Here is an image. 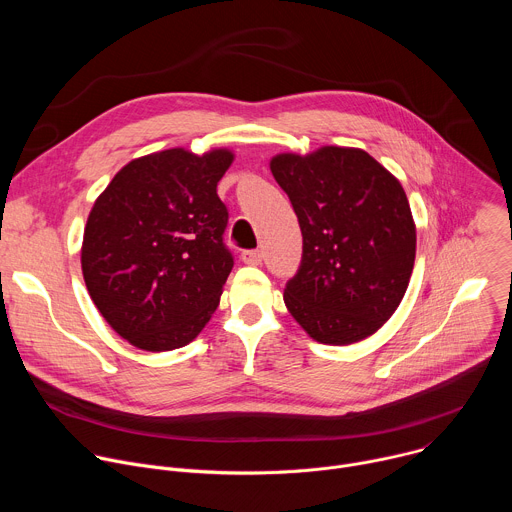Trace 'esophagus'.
Returning a JSON list of instances; mask_svg holds the SVG:
<instances>
[{
	"instance_id": "34e87169",
	"label": "esophagus",
	"mask_w": 512,
	"mask_h": 512,
	"mask_svg": "<svg viewBox=\"0 0 512 512\" xmlns=\"http://www.w3.org/2000/svg\"><path fill=\"white\" fill-rule=\"evenodd\" d=\"M261 251L259 249H247L241 253V259L247 263V265H259L261 263Z\"/></svg>"
}]
</instances>
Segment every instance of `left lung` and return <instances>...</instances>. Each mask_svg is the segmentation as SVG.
<instances>
[{
	"mask_svg": "<svg viewBox=\"0 0 512 512\" xmlns=\"http://www.w3.org/2000/svg\"><path fill=\"white\" fill-rule=\"evenodd\" d=\"M271 174L298 214L304 249L283 302L322 344L377 332L405 296L415 225L403 186L362 150L281 154Z\"/></svg>",
	"mask_w": 512,
	"mask_h": 512,
	"instance_id": "8db88e82",
	"label": "left lung"
}]
</instances>
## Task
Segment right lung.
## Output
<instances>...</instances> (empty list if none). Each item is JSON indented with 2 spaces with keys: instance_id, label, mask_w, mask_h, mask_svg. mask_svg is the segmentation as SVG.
Masks as SVG:
<instances>
[{
  "instance_id": "obj_1",
  "label": "right lung",
  "mask_w": 512,
  "mask_h": 512,
  "mask_svg": "<svg viewBox=\"0 0 512 512\" xmlns=\"http://www.w3.org/2000/svg\"><path fill=\"white\" fill-rule=\"evenodd\" d=\"M231 162L227 150H166L129 162L97 198L83 275L101 316L133 346H186L216 310L235 265L216 194Z\"/></svg>"
}]
</instances>
